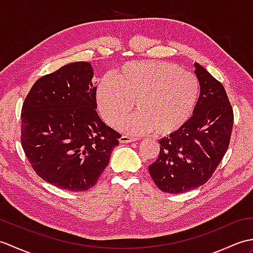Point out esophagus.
I'll return each mask as SVG.
<instances>
[{
    "label": "esophagus",
    "instance_id": "obj_1",
    "mask_svg": "<svg viewBox=\"0 0 253 253\" xmlns=\"http://www.w3.org/2000/svg\"><path fill=\"white\" fill-rule=\"evenodd\" d=\"M136 140H137V139L135 137L127 136V135H124V136L120 137V142L121 143H130V142H133Z\"/></svg>",
    "mask_w": 253,
    "mask_h": 253
}]
</instances>
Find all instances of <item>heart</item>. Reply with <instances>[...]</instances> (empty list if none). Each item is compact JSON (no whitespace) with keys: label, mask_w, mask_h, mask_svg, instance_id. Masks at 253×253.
Returning <instances> with one entry per match:
<instances>
[{"label":"heart","mask_w":253,"mask_h":253,"mask_svg":"<svg viewBox=\"0 0 253 253\" xmlns=\"http://www.w3.org/2000/svg\"><path fill=\"white\" fill-rule=\"evenodd\" d=\"M103 79L96 103L103 120L113 125L132 107L137 110L120 124L127 133H173L189 120L199 95L192 73L171 63L139 61L125 64Z\"/></svg>","instance_id":"1"}]
</instances>
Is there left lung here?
Masks as SVG:
<instances>
[{
    "instance_id": "8db88e82",
    "label": "left lung",
    "mask_w": 253,
    "mask_h": 253,
    "mask_svg": "<svg viewBox=\"0 0 253 253\" xmlns=\"http://www.w3.org/2000/svg\"><path fill=\"white\" fill-rule=\"evenodd\" d=\"M200 94L192 116L160 141V154L149 171L160 190L182 193L200 187L226 153L234 114L223 84L195 63Z\"/></svg>"
}]
</instances>
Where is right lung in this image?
Returning a JSON list of instances; mask_svg holds the SVG:
<instances>
[{
	"mask_svg": "<svg viewBox=\"0 0 253 253\" xmlns=\"http://www.w3.org/2000/svg\"><path fill=\"white\" fill-rule=\"evenodd\" d=\"M93 68L74 62L42 76L21 109V146L42 179L69 191L93 187L121 135L96 113Z\"/></svg>",
	"mask_w": 253,
	"mask_h": 253,
	"instance_id": "add662e5",
	"label": "right lung"
}]
</instances>
